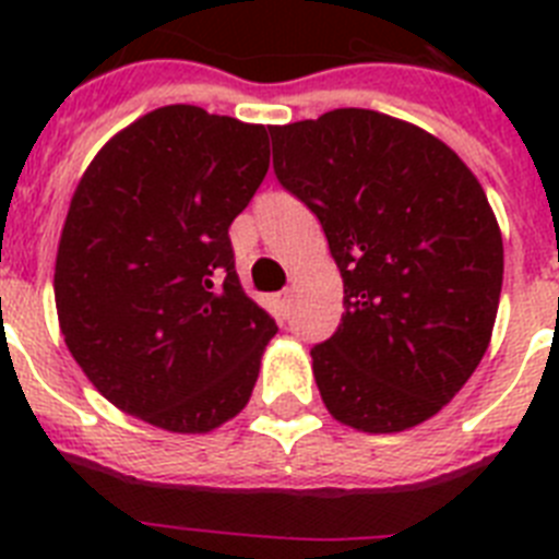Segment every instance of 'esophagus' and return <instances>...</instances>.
<instances>
[{
    "mask_svg": "<svg viewBox=\"0 0 559 559\" xmlns=\"http://www.w3.org/2000/svg\"><path fill=\"white\" fill-rule=\"evenodd\" d=\"M290 305H294V290H283V294H276V308L283 310V313H288Z\"/></svg>",
    "mask_w": 559,
    "mask_h": 559,
    "instance_id": "obj_1",
    "label": "esophagus"
}]
</instances>
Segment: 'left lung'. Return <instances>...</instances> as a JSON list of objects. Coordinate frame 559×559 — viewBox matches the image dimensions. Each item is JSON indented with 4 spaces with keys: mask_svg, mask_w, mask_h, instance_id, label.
Wrapping results in <instances>:
<instances>
[{
    "mask_svg": "<svg viewBox=\"0 0 559 559\" xmlns=\"http://www.w3.org/2000/svg\"><path fill=\"white\" fill-rule=\"evenodd\" d=\"M274 173L308 204L344 280V316L310 349L338 423H426L490 347L503 280L498 221L471 167L433 133L369 108L274 126Z\"/></svg>",
    "mask_w": 559,
    "mask_h": 559,
    "instance_id": "obj_1",
    "label": "left lung"
}]
</instances>
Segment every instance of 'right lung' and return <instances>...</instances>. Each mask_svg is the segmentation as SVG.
<instances>
[{
    "mask_svg": "<svg viewBox=\"0 0 559 559\" xmlns=\"http://www.w3.org/2000/svg\"><path fill=\"white\" fill-rule=\"evenodd\" d=\"M265 173V126L179 103L114 133L78 181L58 324L120 412L206 433L246 408L276 324L237 280L229 226Z\"/></svg>",
    "mask_w": 559,
    "mask_h": 559,
    "instance_id": "add662e5",
    "label": "right lung"
}]
</instances>
